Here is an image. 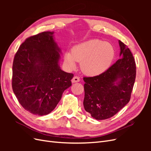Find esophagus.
I'll list each match as a JSON object with an SVG mask.
<instances>
[{
    "label": "esophagus",
    "mask_w": 151,
    "mask_h": 151,
    "mask_svg": "<svg viewBox=\"0 0 151 151\" xmlns=\"http://www.w3.org/2000/svg\"><path fill=\"white\" fill-rule=\"evenodd\" d=\"M80 81V79L79 77H78L77 76H75L73 77V79H72V83H79Z\"/></svg>",
    "instance_id": "1"
}]
</instances>
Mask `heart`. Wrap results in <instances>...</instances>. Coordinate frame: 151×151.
I'll return each mask as SVG.
<instances>
[{
	"label": "heart",
	"instance_id": "obj_1",
	"mask_svg": "<svg viewBox=\"0 0 151 151\" xmlns=\"http://www.w3.org/2000/svg\"><path fill=\"white\" fill-rule=\"evenodd\" d=\"M115 57V50L108 42L99 40L87 41L75 46L72 52L67 51L63 63L69 69L74 68L76 62H81V68L89 76H97L106 71Z\"/></svg>",
	"mask_w": 151,
	"mask_h": 151
}]
</instances>
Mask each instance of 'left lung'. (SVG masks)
I'll list each match as a JSON object with an SVG mask.
<instances>
[{
	"instance_id": "left-lung-1",
	"label": "left lung",
	"mask_w": 151,
	"mask_h": 151,
	"mask_svg": "<svg viewBox=\"0 0 151 151\" xmlns=\"http://www.w3.org/2000/svg\"><path fill=\"white\" fill-rule=\"evenodd\" d=\"M120 58L101 75L84 77V107L95 119L112 117L129 102L136 76L134 58L118 40Z\"/></svg>"
}]
</instances>
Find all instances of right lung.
<instances>
[{"label": "right lung", "instance_id": "obj_1", "mask_svg": "<svg viewBox=\"0 0 151 151\" xmlns=\"http://www.w3.org/2000/svg\"><path fill=\"white\" fill-rule=\"evenodd\" d=\"M53 34L45 31L27 38L14 58L13 92L26 110L38 116L53 110L74 77L61 70V49Z\"/></svg>", "mask_w": 151, "mask_h": 151}]
</instances>
